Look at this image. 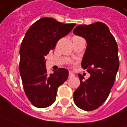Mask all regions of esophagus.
<instances>
[{"instance_id":"1","label":"esophagus","mask_w":127,"mask_h":127,"mask_svg":"<svg viewBox=\"0 0 127 127\" xmlns=\"http://www.w3.org/2000/svg\"><path fill=\"white\" fill-rule=\"evenodd\" d=\"M74 77V74H73L72 72L69 71V74H68V78H71V77Z\"/></svg>"}]
</instances>
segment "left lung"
Here are the masks:
<instances>
[{
	"label": "left lung",
	"instance_id": "1",
	"mask_svg": "<svg viewBox=\"0 0 127 127\" xmlns=\"http://www.w3.org/2000/svg\"><path fill=\"white\" fill-rule=\"evenodd\" d=\"M73 33L86 40L81 65L90 74L86 80L78 74L80 85L74 93V101L84 111H93L106 100L113 85L119 67L118 45L108 27L102 22L79 25Z\"/></svg>",
	"mask_w": 127,
	"mask_h": 127
}]
</instances>
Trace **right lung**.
I'll list each match as a JSON object with an SVG mask.
<instances>
[{
  "label": "right lung",
  "mask_w": 127,
  "mask_h": 127,
  "mask_svg": "<svg viewBox=\"0 0 127 127\" xmlns=\"http://www.w3.org/2000/svg\"><path fill=\"white\" fill-rule=\"evenodd\" d=\"M75 25L44 17L34 23L25 34L20 47L19 71L24 93L35 107L43 108L53 104L59 87L68 79V71L64 68L48 74L45 56Z\"/></svg>",
  "instance_id": "1"
}]
</instances>
